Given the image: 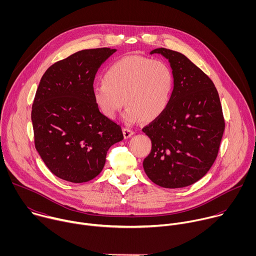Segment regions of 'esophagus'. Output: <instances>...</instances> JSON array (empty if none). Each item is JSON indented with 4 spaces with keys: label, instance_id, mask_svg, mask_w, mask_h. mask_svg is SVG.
Segmentation results:
<instances>
[{
    "label": "esophagus",
    "instance_id": "1",
    "mask_svg": "<svg viewBox=\"0 0 256 256\" xmlns=\"http://www.w3.org/2000/svg\"><path fill=\"white\" fill-rule=\"evenodd\" d=\"M122 132H124V138H130V136L134 134V130H132L128 128H124L122 130Z\"/></svg>",
    "mask_w": 256,
    "mask_h": 256
}]
</instances>
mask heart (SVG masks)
Instances as JSON below:
<instances>
[{"mask_svg":"<svg viewBox=\"0 0 256 256\" xmlns=\"http://www.w3.org/2000/svg\"><path fill=\"white\" fill-rule=\"evenodd\" d=\"M102 82L92 89L93 100L99 112L114 120L124 104V118L134 124L142 120L151 122L161 116L171 98L172 72L160 60L144 56H128L109 66Z\"/></svg>","mask_w":256,"mask_h":256,"instance_id":"b5f03b06","label":"heart"}]
</instances>
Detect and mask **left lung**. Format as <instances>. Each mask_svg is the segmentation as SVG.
Instances as JSON below:
<instances>
[{"label":"left lung","mask_w":256,"mask_h":256,"mask_svg":"<svg viewBox=\"0 0 256 256\" xmlns=\"http://www.w3.org/2000/svg\"><path fill=\"white\" fill-rule=\"evenodd\" d=\"M150 54L169 60L174 87L164 114L142 128L152 142L144 170L159 186L186 188L204 177L218 156L225 130L220 97L184 54L164 48Z\"/></svg>","instance_id":"obj_1"}]
</instances>
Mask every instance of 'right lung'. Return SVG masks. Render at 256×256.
I'll return each mask as SVG.
<instances>
[{
  "label": "right lung",
  "instance_id": "obj_1",
  "mask_svg": "<svg viewBox=\"0 0 256 256\" xmlns=\"http://www.w3.org/2000/svg\"><path fill=\"white\" fill-rule=\"evenodd\" d=\"M116 50H84L50 66L32 104L35 148L58 178L82 184L103 169L122 128L97 108L92 89L100 66Z\"/></svg>",
  "mask_w": 256,
  "mask_h": 256
}]
</instances>
